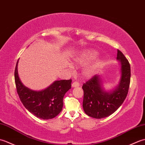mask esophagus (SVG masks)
<instances>
[{"mask_svg": "<svg viewBox=\"0 0 145 145\" xmlns=\"http://www.w3.org/2000/svg\"><path fill=\"white\" fill-rule=\"evenodd\" d=\"M72 87H78L80 86V84L77 82H73V84H72Z\"/></svg>", "mask_w": 145, "mask_h": 145, "instance_id": "1", "label": "esophagus"}]
</instances>
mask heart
Instances as JSON below:
<instances>
[{"label": "heart", "mask_w": 145, "mask_h": 145, "mask_svg": "<svg viewBox=\"0 0 145 145\" xmlns=\"http://www.w3.org/2000/svg\"><path fill=\"white\" fill-rule=\"evenodd\" d=\"M96 55L97 53L94 51H84L82 52L80 54L78 55L75 58V61L78 64L84 65L86 63H87L88 61L94 59L95 57H96ZM96 67L97 65H93V67L88 68V69L85 70V74L87 76H90L93 74L95 69H96Z\"/></svg>", "instance_id": "obj_1"}]
</instances>
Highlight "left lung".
<instances>
[{
    "label": "left lung",
    "instance_id": "1",
    "mask_svg": "<svg viewBox=\"0 0 145 145\" xmlns=\"http://www.w3.org/2000/svg\"><path fill=\"white\" fill-rule=\"evenodd\" d=\"M117 59L121 62V79L113 91L107 93L101 88L99 75H95L83 84L84 110L89 116L103 118L112 115L121 105L130 87V65L123 54L118 50Z\"/></svg>",
    "mask_w": 145,
    "mask_h": 145
}]
</instances>
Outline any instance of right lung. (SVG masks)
Segmentation results:
<instances>
[{
  "instance_id": "obj_1",
  "label": "right lung",
  "mask_w": 145,
  "mask_h": 145,
  "mask_svg": "<svg viewBox=\"0 0 145 145\" xmlns=\"http://www.w3.org/2000/svg\"><path fill=\"white\" fill-rule=\"evenodd\" d=\"M17 61L14 77L17 92L24 106L37 118L49 120L55 118L63 108L65 94L71 88L72 80L55 81L44 90L35 91L22 84L18 76Z\"/></svg>"
}]
</instances>
